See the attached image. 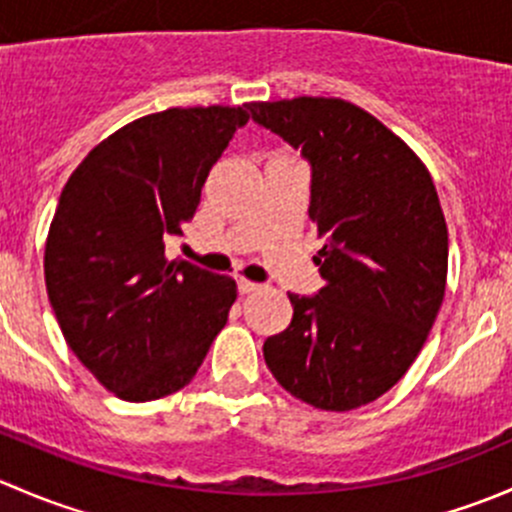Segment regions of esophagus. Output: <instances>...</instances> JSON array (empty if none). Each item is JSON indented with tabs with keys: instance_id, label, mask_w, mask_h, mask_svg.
Returning a JSON list of instances; mask_svg holds the SVG:
<instances>
[{
	"instance_id": "34e87169",
	"label": "esophagus",
	"mask_w": 512,
	"mask_h": 512,
	"mask_svg": "<svg viewBox=\"0 0 512 512\" xmlns=\"http://www.w3.org/2000/svg\"><path fill=\"white\" fill-rule=\"evenodd\" d=\"M257 289H260V285H255V282L245 280V277H240V280H237V292H240V294H250V292H257Z\"/></svg>"
}]
</instances>
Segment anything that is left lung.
I'll return each mask as SVG.
<instances>
[{"instance_id":"1","label":"left lung","mask_w":512,"mask_h":512,"mask_svg":"<svg viewBox=\"0 0 512 512\" xmlns=\"http://www.w3.org/2000/svg\"><path fill=\"white\" fill-rule=\"evenodd\" d=\"M257 126L309 163V218L324 237V287L289 294L285 332L265 364L294 399L322 411L371 404L409 371L446 292L448 230L426 165L342 98L247 103Z\"/></svg>"}]
</instances>
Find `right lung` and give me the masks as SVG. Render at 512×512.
Masks as SVG:
<instances>
[{
    "mask_svg": "<svg viewBox=\"0 0 512 512\" xmlns=\"http://www.w3.org/2000/svg\"><path fill=\"white\" fill-rule=\"evenodd\" d=\"M245 108H168L98 143L71 173L44 277L71 352L116 396L153 401L198 374L237 297L235 280L165 260Z\"/></svg>",
    "mask_w": 512,
    "mask_h": 512,
    "instance_id": "obj_1",
    "label": "right lung"
}]
</instances>
